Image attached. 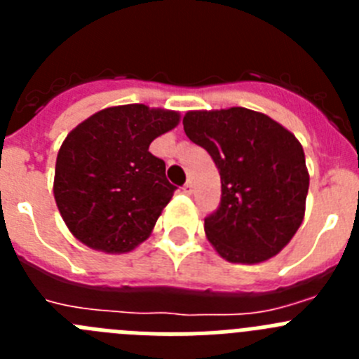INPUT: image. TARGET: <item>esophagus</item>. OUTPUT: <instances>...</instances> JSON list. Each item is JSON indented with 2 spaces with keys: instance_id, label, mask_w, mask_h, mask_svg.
Returning <instances> with one entry per match:
<instances>
[{
  "instance_id": "obj_1",
  "label": "esophagus",
  "mask_w": 359,
  "mask_h": 359,
  "mask_svg": "<svg viewBox=\"0 0 359 359\" xmlns=\"http://www.w3.org/2000/svg\"><path fill=\"white\" fill-rule=\"evenodd\" d=\"M192 190H194V187H192V182H190V180H189V182H187L185 185H183V192H185V194L189 196V194H192Z\"/></svg>"
}]
</instances>
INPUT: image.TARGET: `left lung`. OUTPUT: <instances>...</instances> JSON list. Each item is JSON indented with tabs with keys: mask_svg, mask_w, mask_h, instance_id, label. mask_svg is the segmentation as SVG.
Listing matches in <instances>:
<instances>
[{
	"mask_svg": "<svg viewBox=\"0 0 359 359\" xmlns=\"http://www.w3.org/2000/svg\"><path fill=\"white\" fill-rule=\"evenodd\" d=\"M183 129L210 154L221 176V203L205 217L219 255L243 264L277 255L306 212L309 174L300 142L246 107L189 111Z\"/></svg>",
	"mask_w": 359,
	"mask_h": 359,
	"instance_id": "left-lung-1",
	"label": "left lung"
}]
</instances>
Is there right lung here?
<instances>
[{
	"instance_id": "obj_1",
	"label": "right lung",
	"mask_w": 359,
	"mask_h": 359,
	"mask_svg": "<svg viewBox=\"0 0 359 359\" xmlns=\"http://www.w3.org/2000/svg\"><path fill=\"white\" fill-rule=\"evenodd\" d=\"M177 122L176 111L128 104L98 111L66 136L57 154L53 196L81 243L126 253L147 239L177 189L149 145Z\"/></svg>"
}]
</instances>
